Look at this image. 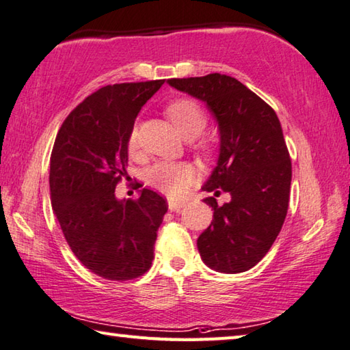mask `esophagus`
<instances>
[{
    "instance_id": "34e87169",
    "label": "esophagus",
    "mask_w": 350,
    "mask_h": 350,
    "mask_svg": "<svg viewBox=\"0 0 350 350\" xmlns=\"http://www.w3.org/2000/svg\"><path fill=\"white\" fill-rule=\"evenodd\" d=\"M167 204H169V209L170 211H180V209H183V207L186 206L185 201H183V200H175V198H169Z\"/></svg>"
}]
</instances>
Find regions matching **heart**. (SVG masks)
Wrapping results in <instances>:
<instances>
[{
    "mask_svg": "<svg viewBox=\"0 0 350 350\" xmlns=\"http://www.w3.org/2000/svg\"><path fill=\"white\" fill-rule=\"evenodd\" d=\"M172 124L175 126L176 132L186 139L197 138L204 131L207 124V115L204 109L193 100L181 98V100L172 101L165 107ZM206 146V144H201ZM138 149V129L135 126L127 138L129 153H135ZM195 167L185 161H159L153 164L147 170L146 181L157 191L178 197L185 193L195 180Z\"/></svg>",
    "mask_w": 350,
    "mask_h": 350,
    "instance_id": "obj_1",
    "label": "heart"
}]
</instances>
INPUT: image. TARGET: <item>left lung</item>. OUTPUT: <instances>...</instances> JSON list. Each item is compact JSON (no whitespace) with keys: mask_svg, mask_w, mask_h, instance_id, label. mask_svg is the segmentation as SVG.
I'll list each match as a JSON object with an SVG mask.
<instances>
[{"mask_svg":"<svg viewBox=\"0 0 350 350\" xmlns=\"http://www.w3.org/2000/svg\"><path fill=\"white\" fill-rule=\"evenodd\" d=\"M176 90L207 104L219 131L217 167L203 186L230 195L213 209L209 228L198 237L201 260L213 271L240 273L262 260L277 240L289 207L292 163L275 110L238 79L211 73L172 78Z\"/></svg>","mask_w":350,"mask_h":350,"instance_id":"obj_1","label":"left lung"}]
</instances>
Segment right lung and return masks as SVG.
I'll use <instances>...</instances> for the list:
<instances>
[{"label": "right lung", "mask_w": 350, "mask_h": 350, "mask_svg": "<svg viewBox=\"0 0 350 350\" xmlns=\"http://www.w3.org/2000/svg\"><path fill=\"white\" fill-rule=\"evenodd\" d=\"M164 79L104 85L64 120L51 155V201L64 238L98 277L126 281L152 266L157 232L167 212L161 195L143 189L118 200L127 175V138L141 107Z\"/></svg>", "instance_id": "1"}]
</instances>
